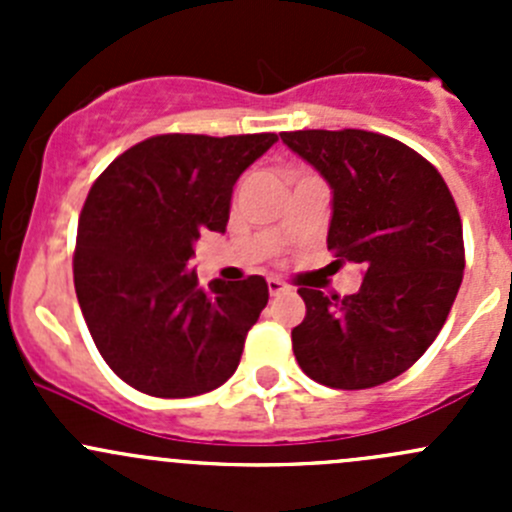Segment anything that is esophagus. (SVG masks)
<instances>
[{
    "mask_svg": "<svg viewBox=\"0 0 512 512\" xmlns=\"http://www.w3.org/2000/svg\"><path fill=\"white\" fill-rule=\"evenodd\" d=\"M267 289H270V294L272 297H277V294H282V292H287V285L285 282H280V280H275V277H270V280H267Z\"/></svg>",
    "mask_w": 512,
    "mask_h": 512,
    "instance_id": "1",
    "label": "esophagus"
}]
</instances>
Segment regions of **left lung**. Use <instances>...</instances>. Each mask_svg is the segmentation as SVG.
Returning a JSON list of instances; mask_svg holds the SVG:
<instances>
[{
    "label": "left lung",
    "instance_id": "obj_1",
    "mask_svg": "<svg viewBox=\"0 0 512 512\" xmlns=\"http://www.w3.org/2000/svg\"><path fill=\"white\" fill-rule=\"evenodd\" d=\"M282 143L332 188L327 247L359 262L349 297L299 287L307 314L292 349L309 379L371 389L404 374L441 332L466 267L463 225L446 180L414 148L359 128L289 131Z\"/></svg>",
    "mask_w": 512,
    "mask_h": 512
}]
</instances>
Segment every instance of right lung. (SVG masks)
<instances>
[{
  "label": "right lung",
  "instance_id": "1",
  "mask_svg": "<svg viewBox=\"0 0 512 512\" xmlns=\"http://www.w3.org/2000/svg\"><path fill=\"white\" fill-rule=\"evenodd\" d=\"M277 133H165L121 153L79 218L74 285L86 327L128 386L188 399L223 386L270 299L260 275L198 285L188 270L205 230L225 232L232 185Z\"/></svg>",
  "mask_w": 512,
  "mask_h": 512
}]
</instances>
